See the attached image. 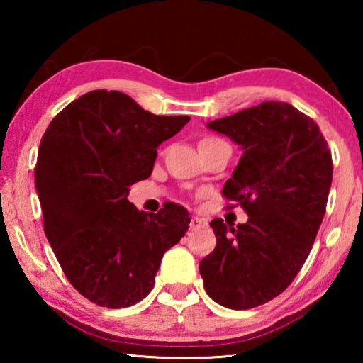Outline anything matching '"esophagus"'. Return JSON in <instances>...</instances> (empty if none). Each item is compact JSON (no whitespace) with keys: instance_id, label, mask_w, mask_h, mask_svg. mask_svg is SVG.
Masks as SVG:
<instances>
[{"instance_id":"1","label":"esophagus","mask_w":363,"mask_h":363,"mask_svg":"<svg viewBox=\"0 0 363 363\" xmlns=\"http://www.w3.org/2000/svg\"><path fill=\"white\" fill-rule=\"evenodd\" d=\"M189 225H190V230H196V229H200L201 225H205V220L194 216L192 219H190V224Z\"/></svg>"}]
</instances>
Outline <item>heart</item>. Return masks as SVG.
<instances>
[{"mask_svg": "<svg viewBox=\"0 0 363 363\" xmlns=\"http://www.w3.org/2000/svg\"><path fill=\"white\" fill-rule=\"evenodd\" d=\"M218 140H220V139H218V138H203L200 140V144H211V143H218Z\"/></svg>", "mask_w": 363, "mask_h": 363, "instance_id": "obj_1", "label": "heart"}]
</instances>
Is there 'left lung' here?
I'll return each instance as SVG.
<instances>
[{"label":"left lung","instance_id":"1","mask_svg":"<svg viewBox=\"0 0 363 363\" xmlns=\"http://www.w3.org/2000/svg\"><path fill=\"white\" fill-rule=\"evenodd\" d=\"M206 126L242 147L223 195L248 220L227 227L213 219L216 248L199 270L213 301L251 309L285 291L309 256L327 210L331 152L317 123L286 102H262Z\"/></svg>","mask_w":363,"mask_h":363}]
</instances>
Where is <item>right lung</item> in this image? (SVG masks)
Wrapping results in <instances>:
<instances>
[{
    "mask_svg": "<svg viewBox=\"0 0 363 363\" xmlns=\"http://www.w3.org/2000/svg\"><path fill=\"white\" fill-rule=\"evenodd\" d=\"M189 120L96 89L70 102L43 134L35 187L45 233L65 277L91 303L121 309L143 301L163 255L186 235V208L169 201L147 214L128 194L152 174L157 147Z\"/></svg>",
    "mask_w": 363,
    "mask_h": 363,
    "instance_id": "add662e5",
    "label": "right lung"
}]
</instances>
